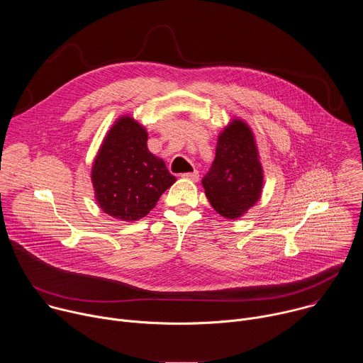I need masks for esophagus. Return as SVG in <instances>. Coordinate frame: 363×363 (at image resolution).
<instances>
[{
	"label": "esophagus",
	"mask_w": 363,
	"mask_h": 363,
	"mask_svg": "<svg viewBox=\"0 0 363 363\" xmlns=\"http://www.w3.org/2000/svg\"><path fill=\"white\" fill-rule=\"evenodd\" d=\"M181 178H185V179H191V181H198V179H199V175H198V171H192V172H185V174H181Z\"/></svg>",
	"instance_id": "obj_1"
}]
</instances>
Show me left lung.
Listing matches in <instances>:
<instances>
[{
  "instance_id": "8db88e82",
  "label": "left lung",
  "mask_w": 363,
  "mask_h": 363,
  "mask_svg": "<svg viewBox=\"0 0 363 363\" xmlns=\"http://www.w3.org/2000/svg\"><path fill=\"white\" fill-rule=\"evenodd\" d=\"M202 186L213 208L228 220L240 218L260 199L263 167L254 135L241 119H234L220 133L216 160Z\"/></svg>"
}]
</instances>
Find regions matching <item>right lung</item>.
Listing matches in <instances>:
<instances>
[{
  "label": "right lung",
  "mask_w": 363,
  "mask_h": 363,
  "mask_svg": "<svg viewBox=\"0 0 363 363\" xmlns=\"http://www.w3.org/2000/svg\"><path fill=\"white\" fill-rule=\"evenodd\" d=\"M146 142L145 128L130 116H122L96 155L91 168L94 196L100 208L113 218H143L177 181L165 162L149 152Z\"/></svg>",
  "instance_id": "right-lung-1"
}]
</instances>
